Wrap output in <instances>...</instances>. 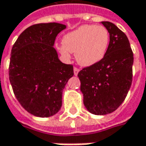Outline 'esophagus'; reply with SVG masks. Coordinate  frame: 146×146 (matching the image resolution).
<instances>
[{
	"label": "esophagus",
	"instance_id": "obj_1",
	"mask_svg": "<svg viewBox=\"0 0 146 146\" xmlns=\"http://www.w3.org/2000/svg\"><path fill=\"white\" fill-rule=\"evenodd\" d=\"M73 72H74V75H78V73L79 72V68L74 67V68H73Z\"/></svg>",
	"mask_w": 146,
	"mask_h": 146
}]
</instances>
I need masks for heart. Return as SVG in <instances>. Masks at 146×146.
Masks as SVG:
<instances>
[{"mask_svg": "<svg viewBox=\"0 0 146 146\" xmlns=\"http://www.w3.org/2000/svg\"><path fill=\"white\" fill-rule=\"evenodd\" d=\"M109 31L104 26L85 24L67 34L60 52L66 57L75 53L77 62L84 67L96 64L106 56L110 44Z\"/></svg>", "mask_w": 146, "mask_h": 146, "instance_id": "b5f03b06", "label": "heart"}]
</instances>
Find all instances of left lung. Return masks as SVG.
<instances>
[{"mask_svg": "<svg viewBox=\"0 0 146 146\" xmlns=\"http://www.w3.org/2000/svg\"><path fill=\"white\" fill-rule=\"evenodd\" d=\"M102 23L111 37L106 54L102 61L78 73L84 104L96 115L116 111L125 100L133 79V54L128 37L112 23Z\"/></svg>", "mask_w": 146, "mask_h": 146, "instance_id": "8db88e82", "label": "left lung"}]
</instances>
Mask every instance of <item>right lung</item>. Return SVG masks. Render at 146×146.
Segmentation results:
<instances>
[{
	"label": "right lung",
	"instance_id": "obj_1",
	"mask_svg": "<svg viewBox=\"0 0 146 146\" xmlns=\"http://www.w3.org/2000/svg\"><path fill=\"white\" fill-rule=\"evenodd\" d=\"M66 25L37 23L27 28L12 48L9 80L17 100L29 113L48 117L62 106V90L73 76V66L64 64L53 47Z\"/></svg>",
	"mask_w": 146,
	"mask_h": 146
}]
</instances>
